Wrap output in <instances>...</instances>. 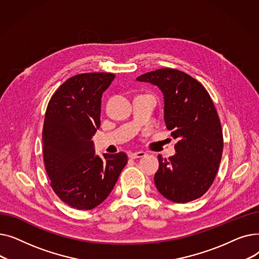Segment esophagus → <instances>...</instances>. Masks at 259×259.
Listing matches in <instances>:
<instances>
[{"label": "esophagus", "mask_w": 259, "mask_h": 259, "mask_svg": "<svg viewBox=\"0 0 259 259\" xmlns=\"http://www.w3.org/2000/svg\"><path fill=\"white\" fill-rule=\"evenodd\" d=\"M146 156V152L144 151H137V152H132V153H129V157L134 159V158H142Z\"/></svg>", "instance_id": "1"}]
</instances>
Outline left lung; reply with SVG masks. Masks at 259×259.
Masks as SVG:
<instances>
[{"mask_svg":"<svg viewBox=\"0 0 259 259\" xmlns=\"http://www.w3.org/2000/svg\"><path fill=\"white\" fill-rule=\"evenodd\" d=\"M137 79L154 84L164 93L166 126L178 140L175 155L157 156L158 192L179 203L201 197L215 180L224 149L221 120L210 94L197 79L173 68H160Z\"/></svg>","mask_w":259,"mask_h":259,"instance_id":"obj_1","label":"left lung"}]
</instances>
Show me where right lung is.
Returning a JSON list of instances; mask_svg holds the SVG:
<instances>
[{
	"mask_svg": "<svg viewBox=\"0 0 259 259\" xmlns=\"http://www.w3.org/2000/svg\"><path fill=\"white\" fill-rule=\"evenodd\" d=\"M114 77L107 72L74 75L53 93L46 109L42 139L50 186L77 210L102 203L128 161L124 152L100 157L91 141L101 126L102 94Z\"/></svg>",
	"mask_w": 259,
	"mask_h": 259,
	"instance_id": "1",
	"label": "right lung"
}]
</instances>
